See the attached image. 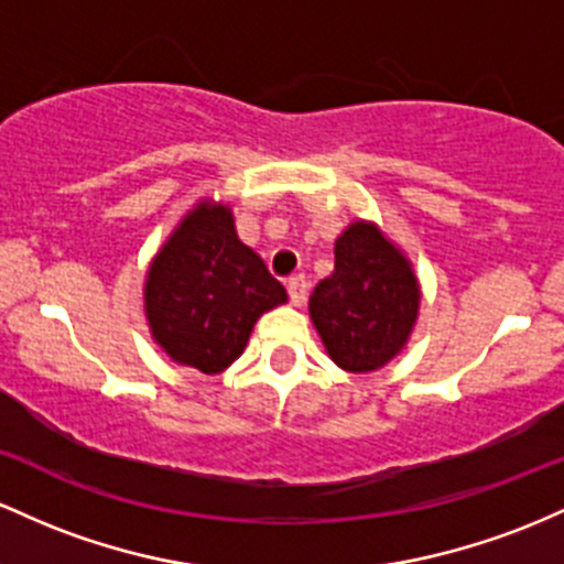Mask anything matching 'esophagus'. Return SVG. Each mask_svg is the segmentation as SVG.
<instances>
[{"instance_id":"esophagus-1","label":"esophagus","mask_w":564,"mask_h":564,"mask_svg":"<svg viewBox=\"0 0 564 564\" xmlns=\"http://www.w3.org/2000/svg\"><path fill=\"white\" fill-rule=\"evenodd\" d=\"M288 293H290V301H293V306H303V303H306V295H308L306 276H303V274L290 276V280H288Z\"/></svg>"}]
</instances>
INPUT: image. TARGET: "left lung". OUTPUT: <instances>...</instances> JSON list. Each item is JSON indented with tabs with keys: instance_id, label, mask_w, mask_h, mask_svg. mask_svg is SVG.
Returning a JSON list of instances; mask_svg holds the SVG:
<instances>
[{
	"instance_id": "1",
	"label": "left lung",
	"mask_w": 564,
	"mask_h": 564,
	"mask_svg": "<svg viewBox=\"0 0 564 564\" xmlns=\"http://www.w3.org/2000/svg\"><path fill=\"white\" fill-rule=\"evenodd\" d=\"M413 265L367 220L335 239V271L314 288L308 314L338 367L370 372L397 357L419 319Z\"/></svg>"
}]
</instances>
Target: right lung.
<instances>
[{"label": "right lung", "mask_w": 564, "mask_h": 564, "mask_svg": "<svg viewBox=\"0 0 564 564\" xmlns=\"http://www.w3.org/2000/svg\"><path fill=\"white\" fill-rule=\"evenodd\" d=\"M284 301L261 256L239 242L229 207L210 199L170 234L143 288L151 338L205 376L239 359L258 316Z\"/></svg>", "instance_id": "obj_1"}]
</instances>
